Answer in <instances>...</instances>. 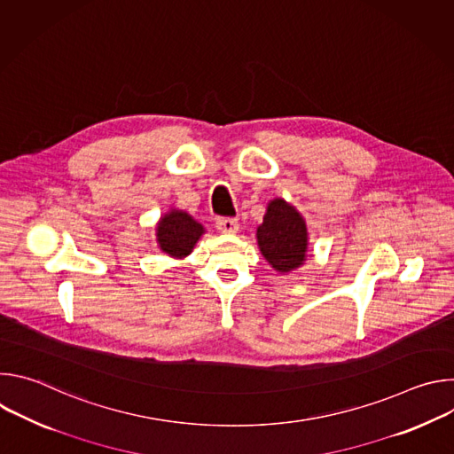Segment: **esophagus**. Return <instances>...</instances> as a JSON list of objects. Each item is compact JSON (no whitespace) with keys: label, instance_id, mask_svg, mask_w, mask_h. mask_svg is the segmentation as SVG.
<instances>
[{"label":"esophagus","instance_id":"esophagus-1","mask_svg":"<svg viewBox=\"0 0 454 454\" xmlns=\"http://www.w3.org/2000/svg\"><path fill=\"white\" fill-rule=\"evenodd\" d=\"M215 226L221 233H237L239 230V221L233 217H219L215 221Z\"/></svg>","mask_w":454,"mask_h":454}]
</instances>
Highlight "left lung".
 Returning <instances> with one entry per match:
<instances>
[{"instance_id":"8db88e82","label":"left lung","mask_w":454,"mask_h":454,"mask_svg":"<svg viewBox=\"0 0 454 454\" xmlns=\"http://www.w3.org/2000/svg\"><path fill=\"white\" fill-rule=\"evenodd\" d=\"M256 240L266 261L280 273L293 271L305 261V221L284 200L270 203L264 221L256 230Z\"/></svg>"}]
</instances>
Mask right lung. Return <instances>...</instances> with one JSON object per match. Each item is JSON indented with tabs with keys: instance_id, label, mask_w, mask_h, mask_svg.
<instances>
[{
	"instance_id": "obj_1",
	"label": "right lung",
	"mask_w": 454,
	"mask_h": 454,
	"mask_svg": "<svg viewBox=\"0 0 454 454\" xmlns=\"http://www.w3.org/2000/svg\"><path fill=\"white\" fill-rule=\"evenodd\" d=\"M203 233L205 230L198 221L179 210H172L158 224L160 247L176 258L188 254Z\"/></svg>"
}]
</instances>
